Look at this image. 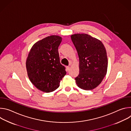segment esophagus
Masks as SVG:
<instances>
[{"label": "esophagus", "instance_id": "esophagus-1", "mask_svg": "<svg viewBox=\"0 0 131 131\" xmlns=\"http://www.w3.org/2000/svg\"><path fill=\"white\" fill-rule=\"evenodd\" d=\"M69 69H70V67H69V66H67V67H66V70H67V71H69Z\"/></svg>", "mask_w": 131, "mask_h": 131}]
</instances>
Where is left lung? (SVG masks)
<instances>
[{
	"instance_id": "1",
	"label": "left lung",
	"mask_w": 131,
	"mask_h": 131,
	"mask_svg": "<svg viewBox=\"0 0 131 131\" xmlns=\"http://www.w3.org/2000/svg\"><path fill=\"white\" fill-rule=\"evenodd\" d=\"M79 59V73L75 78L79 88L92 90L101 84L107 71L106 49L98 39L86 34L71 35Z\"/></svg>"
}]
</instances>
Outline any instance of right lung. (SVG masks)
I'll list each match as a JSON object with an SVG mask.
<instances>
[{"instance_id":"obj_1","label":"right lung","mask_w":131,"mask_h":131,"mask_svg":"<svg viewBox=\"0 0 131 131\" xmlns=\"http://www.w3.org/2000/svg\"><path fill=\"white\" fill-rule=\"evenodd\" d=\"M61 37L51 35L36 42L31 47L26 61L28 77L34 86L42 92L57 90L66 74L61 64L58 48Z\"/></svg>"}]
</instances>
